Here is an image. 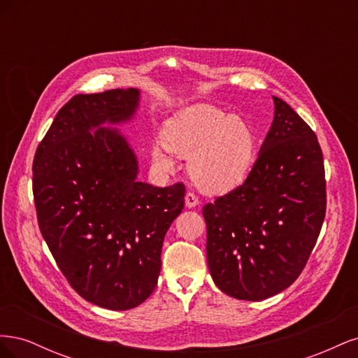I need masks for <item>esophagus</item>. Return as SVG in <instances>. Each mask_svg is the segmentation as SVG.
I'll return each instance as SVG.
<instances>
[{"label":"esophagus","instance_id":"34e87169","mask_svg":"<svg viewBox=\"0 0 358 358\" xmlns=\"http://www.w3.org/2000/svg\"><path fill=\"white\" fill-rule=\"evenodd\" d=\"M199 197L196 196V194L194 192H187V196H185V204H187V208L188 209H192V208H196V206H199Z\"/></svg>","mask_w":358,"mask_h":358}]
</instances>
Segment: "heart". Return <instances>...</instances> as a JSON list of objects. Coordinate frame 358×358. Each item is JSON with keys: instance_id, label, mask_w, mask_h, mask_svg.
I'll return each mask as SVG.
<instances>
[{"instance_id": "1", "label": "heart", "mask_w": 358, "mask_h": 358, "mask_svg": "<svg viewBox=\"0 0 358 358\" xmlns=\"http://www.w3.org/2000/svg\"><path fill=\"white\" fill-rule=\"evenodd\" d=\"M164 143L152 146L154 166L175 169V158H189V175L197 185L213 194H225L251 175L257 140L245 119L210 106H191L173 116L164 128Z\"/></svg>"}]
</instances>
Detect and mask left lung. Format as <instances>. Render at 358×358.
<instances>
[{
  "mask_svg": "<svg viewBox=\"0 0 358 358\" xmlns=\"http://www.w3.org/2000/svg\"><path fill=\"white\" fill-rule=\"evenodd\" d=\"M273 121L251 175L203 208L210 276L239 300H264L294 282L326 216L317 136L285 101L273 96Z\"/></svg>",
  "mask_w": 358,
  "mask_h": 358,
  "instance_id": "obj_1",
  "label": "left lung"
}]
</instances>
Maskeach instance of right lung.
Instances as JSON below:
<instances>
[{
	"mask_svg": "<svg viewBox=\"0 0 358 358\" xmlns=\"http://www.w3.org/2000/svg\"><path fill=\"white\" fill-rule=\"evenodd\" d=\"M140 90L76 95L37 148L32 191L38 227L78 294L127 310L158 282L161 249L185 204V187L140 182L138 161L117 125L133 121Z\"/></svg>",
	"mask_w": 358,
	"mask_h": 358,
	"instance_id": "right-lung-1",
	"label": "right lung"
}]
</instances>
